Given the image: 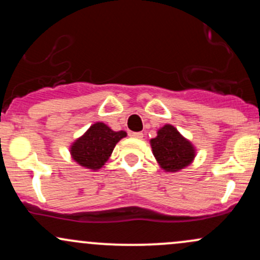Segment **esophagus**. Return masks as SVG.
Returning a JSON list of instances; mask_svg holds the SVG:
<instances>
[{
  "label": "esophagus",
  "instance_id": "obj_1",
  "mask_svg": "<svg viewBox=\"0 0 260 260\" xmlns=\"http://www.w3.org/2000/svg\"><path fill=\"white\" fill-rule=\"evenodd\" d=\"M131 137H133V138H143V133L142 132H131Z\"/></svg>",
  "mask_w": 260,
  "mask_h": 260
}]
</instances>
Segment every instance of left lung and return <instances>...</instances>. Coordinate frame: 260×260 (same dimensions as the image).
<instances>
[{
  "instance_id": "1",
  "label": "left lung",
  "mask_w": 260,
  "mask_h": 260,
  "mask_svg": "<svg viewBox=\"0 0 260 260\" xmlns=\"http://www.w3.org/2000/svg\"><path fill=\"white\" fill-rule=\"evenodd\" d=\"M150 144L157 162L168 172L180 171L194 159V147L171 124L160 128L157 137L150 140Z\"/></svg>"
}]
</instances>
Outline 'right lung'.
Masks as SVG:
<instances>
[{
    "mask_svg": "<svg viewBox=\"0 0 260 260\" xmlns=\"http://www.w3.org/2000/svg\"><path fill=\"white\" fill-rule=\"evenodd\" d=\"M126 136L123 131L115 132L105 123L98 122L73 143L71 154L80 166L99 170L109 160L116 144Z\"/></svg>",
    "mask_w": 260,
    "mask_h": 260,
    "instance_id": "right-lung-1",
    "label": "right lung"
}]
</instances>
